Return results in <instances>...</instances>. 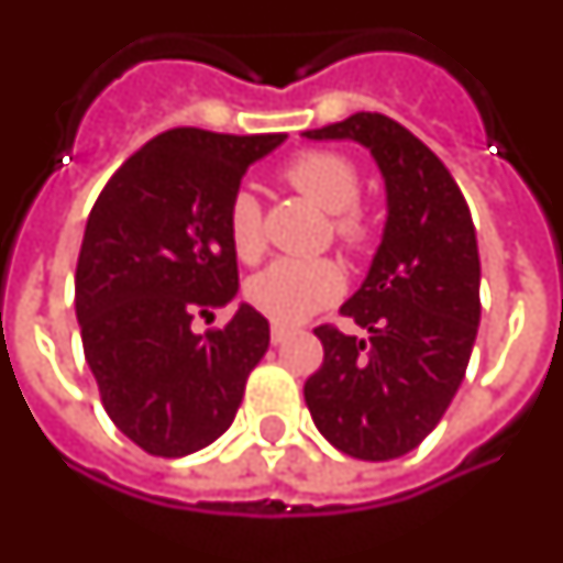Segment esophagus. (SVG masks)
<instances>
[{"label":"esophagus","instance_id":"1","mask_svg":"<svg viewBox=\"0 0 563 563\" xmlns=\"http://www.w3.org/2000/svg\"><path fill=\"white\" fill-rule=\"evenodd\" d=\"M286 338H289V329H286V325H277V322H274V325H271V341H274V344H283Z\"/></svg>","mask_w":563,"mask_h":563}]
</instances>
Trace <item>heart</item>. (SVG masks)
Segmentation results:
<instances>
[{
    "label": "heart",
    "mask_w": 563,
    "mask_h": 563,
    "mask_svg": "<svg viewBox=\"0 0 563 563\" xmlns=\"http://www.w3.org/2000/svg\"><path fill=\"white\" fill-rule=\"evenodd\" d=\"M286 186L305 195L310 203L332 213V234L341 246L363 250L372 225L368 216L356 207V195L363 186L360 167L341 152H301L283 167ZM225 234L234 255L241 262H255L265 250L262 228V203L253 191L238 188L225 210ZM344 289V277L329 258H280L265 271H258L246 283V298L255 310L277 322L308 320L313 310L332 305Z\"/></svg>",
    "instance_id": "1"
}]
</instances>
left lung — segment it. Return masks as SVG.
<instances>
[{
    "label": "left lung",
    "instance_id": "left-lung-1",
    "mask_svg": "<svg viewBox=\"0 0 563 563\" xmlns=\"http://www.w3.org/2000/svg\"><path fill=\"white\" fill-rule=\"evenodd\" d=\"M308 140H353L387 186V225L363 286L341 305L368 335L320 325L305 384L317 430L350 457H402L435 430L466 375L482 301L478 243L454 176L399 121L356 112Z\"/></svg>",
    "mask_w": 563,
    "mask_h": 563
}]
</instances>
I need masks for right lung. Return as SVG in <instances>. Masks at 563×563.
Returning a JSON list of instances; mask_svg holds the SVG:
<instances>
[{
	"mask_svg": "<svg viewBox=\"0 0 563 563\" xmlns=\"http://www.w3.org/2000/svg\"><path fill=\"white\" fill-rule=\"evenodd\" d=\"M283 140L161 133L118 167L90 210L76 268L85 360L106 415L145 454L186 457L216 442L268 350V320L250 305L203 335L191 320L238 295L228 200Z\"/></svg>",
	"mask_w": 563,
	"mask_h": 563,
	"instance_id": "1",
	"label": "right lung"
}]
</instances>
